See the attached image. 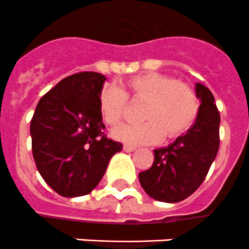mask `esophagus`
<instances>
[{
	"label": "esophagus",
	"instance_id": "esophagus-1",
	"mask_svg": "<svg viewBox=\"0 0 249 249\" xmlns=\"http://www.w3.org/2000/svg\"><path fill=\"white\" fill-rule=\"evenodd\" d=\"M123 150H124V152H135V150H136V146H132V145H123Z\"/></svg>",
	"mask_w": 249,
	"mask_h": 249
}]
</instances>
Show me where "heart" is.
Returning a JSON list of instances; mask_svg holds the SVG:
<instances>
[{"instance_id": "b5f03b06", "label": "heart", "mask_w": 249, "mask_h": 249, "mask_svg": "<svg viewBox=\"0 0 249 249\" xmlns=\"http://www.w3.org/2000/svg\"><path fill=\"white\" fill-rule=\"evenodd\" d=\"M128 97L145 104L141 110L144 122L113 130V137L127 144L150 145L159 142L164 135L170 139L178 136L193 126L199 113V99L190 85L150 71L128 79L124 90L109 85L100 91L99 110L107 124L115 126L122 121Z\"/></svg>"}]
</instances>
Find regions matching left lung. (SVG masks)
<instances>
[{
	"instance_id": "obj_1",
	"label": "left lung",
	"mask_w": 249,
	"mask_h": 249,
	"mask_svg": "<svg viewBox=\"0 0 249 249\" xmlns=\"http://www.w3.org/2000/svg\"><path fill=\"white\" fill-rule=\"evenodd\" d=\"M199 113L192 128L166 148L154 150V162L139 174L145 193L153 199L176 203L186 199L206 178L220 146V113L214 97L200 83L196 85Z\"/></svg>"
}]
</instances>
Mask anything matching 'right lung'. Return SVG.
<instances>
[{"label":"right lung","mask_w":249,"mask_h":249,"mask_svg":"<svg viewBox=\"0 0 249 249\" xmlns=\"http://www.w3.org/2000/svg\"><path fill=\"white\" fill-rule=\"evenodd\" d=\"M105 75L81 71L41 97L31 122L32 152L46 184L67 198L96 188L122 144L105 136L99 95Z\"/></svg>","instance_id":"obj_1"}]
</instances>
